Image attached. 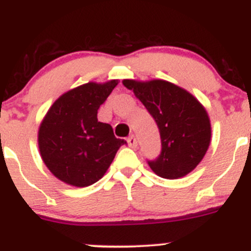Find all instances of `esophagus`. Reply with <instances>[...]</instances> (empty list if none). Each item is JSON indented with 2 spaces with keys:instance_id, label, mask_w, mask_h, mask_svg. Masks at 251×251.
<instances>
[{
  "instance_id": "1",
  "label": "esophagus",
  "mask_w": 251,
  "mask_h": 251,
  "mask_svg": "<svg viewBox=\"0 0 251 251\" xmlns=\"http://www.w3.org/2000/svg\"><path fill=\"white\" fill-rule=\"evenodd\" d=\"M127 144H128V146L131 147V149H136L137 147V141H136V139H135V136H130L127 139Z\"/></svg>"
}]
</instances>
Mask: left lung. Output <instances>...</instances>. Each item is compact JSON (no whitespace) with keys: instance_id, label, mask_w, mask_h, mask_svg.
I'll list each match as a JSON object with an SVG mask.
<instances>
[{"instance_id":"8db88e82","label":"left lung","mask_w":251,"mask_h":251,"mask_svg":"<svg viewBox=\"0 0 251 251\" xmlns=\"http://www.w3.org/2000/svg\"><path fill=\"white\" fill-rule=\"evenodd\" d=\"M123 84L133 91L160 128L162 151L158 158L149 161L151 170L167 179L192 172L210 145L212 127L205 107L191 93L170 81L124 79Z\"/></svg>"}]
</instances>
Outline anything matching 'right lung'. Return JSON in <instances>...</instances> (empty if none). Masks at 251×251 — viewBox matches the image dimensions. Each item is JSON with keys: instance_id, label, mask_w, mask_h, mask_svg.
<instances>
[{"instance_id": "1", "label": "right lung", "mask_w": 251, "mask_h": 251, "mask_svg": "<svg viewBox=\"0 0 251 251\" xmlns=\"http://www.w3.org/2000/svg\"><path fill=\"white\" fill-rule=\"evenodd\" d=\"M119 80L79 85L49 107L38 130L44 165L64 183L88 187L102 178L126 141L116 139L109 124L98 121V109Z\"/></svg>"}]
</instances>
